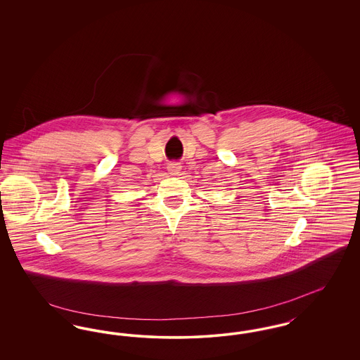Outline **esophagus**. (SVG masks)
I'll return each mask as SVG.
<instances>
[{
	"mask_svg": "<svg viewBox=\"0 0 360 360\" xmlns=\"http://www.w3.org/2000/svg\"><path fill=\"white\" fill-rule=\"evenodd\" d=\"M167 170L172 174V175H178L181 172V166L178 163H169L167 166Z\"/></svg>",
	"mask_w": 360,
	"mask_h": 360,
	"instance_id": "34e87169",
	"label": "esophagus"
}]
</instances>
